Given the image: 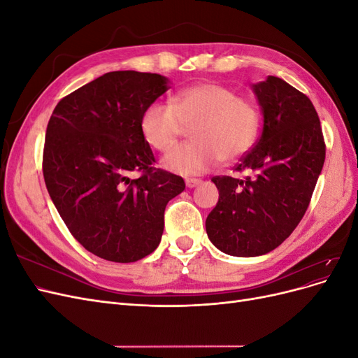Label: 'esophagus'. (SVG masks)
<instances>
[{"mask_svg": "<svg viewBox=\"0 0 358 358\" xmlns=\"http://www.w3.org/2000/svg\"><path fill=\"white\" fill-rule=\"evenodd\" d=\"M185 183H187V187H188V188H194V187L200 185L201 180H200V179H187V180H185Z\"/></svg>", "mask_w": 358, "mask_h": 358, "instance_id": "esophagus-1", "label": "esophagus"}]
</instances>
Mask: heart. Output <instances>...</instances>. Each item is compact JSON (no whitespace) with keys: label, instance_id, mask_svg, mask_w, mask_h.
I'll return each mask as SVG.
<instances>
[{"label":"heart","instance_id":"obj_1","mask_svg":"<svg viewBox=\"0 0 358 358\" xmlns=\"http://www.w3.org/2000/svg\"><path fill=\"white\" fill-rule=\"evenodd\" d=\"M185 125H192V142L173 148L162 166L183 176L201 175L220 159L236 161L254 146L259 112L227 86L201 82L176 91L171 103H150L140 117V133L159 152L176 143Z\"/></svg>","mask_w":358,"mask_h":358}]
</instances>
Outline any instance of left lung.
Returning a JSON list of instances; mask_svg holds the SVG:
<instances>
[{"instance_id":"1","label":"left lung","mask_w":358,"mask_h":358,"mask_svg":"<svg viewBox=\"0 0 358 358\" xmlns=\"http://www.w3.org/2000/svg\"><path fill=\"white\" fill-rule=\"evenodd\" d=\"M263 133L234 167L248 176H215L220 200L206 231L220 251L258 257L273 251L305 215L326 159L318 113L305 94L268 76L252 85Z\"/></svg>"}]
</instances>
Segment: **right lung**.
<instances>
[{"instance_id": "right-lung-1", "label": "right lung", "mask_w": 358, "mask_h": 358, "mask_svg": "<svg viewBox=\"0 0 358 358\" xmlns=\"http://www.w3.org/2000/svg\"><path fill=\"white\" fill-rule=\"evenodd\" d=\"M167 83L155 73H106L64 96L49 119V196L74 239L107 262L133 263L154 252L166 206L185 189L180 176L154 167L140 133L143 110ZM133 171L141 176L131 178Z\"/></svg>"}]
</instances>
